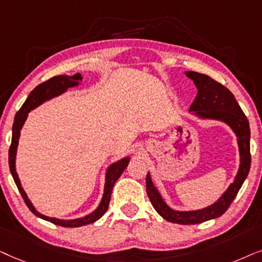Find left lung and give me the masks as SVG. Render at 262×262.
I'll list each match as a JSON object with an SVG mask.
<instances>
[{
    "label": "left lung",
    "mask_w": 262,
    "mask_h": 262,
    "mask_svg": "<svg viewBox=\"0 0 262 262\" xmlns=\"http://www.w3.org/2000/svg\"><path fill=\"white\" fill-rule=\"evenodd\" d=\"M186 75L193 80L195 86L198 87V95L189 110L194 111L200 117L214 118V120L228 123L236 133L241 155L239 170L233 183L230 184L228 190L215 204L200 211L177 212L171 210L163 201L159 191L153 186L149 173H147L146 189H147L149 201L155 210L167 222L182 225H191L218 218L225 213L248 176L252 156H250V128L248 118L243 114L232 93L225 86H223L222 83L217 82L208 75L195 72H187Z\"/></svg>",
    "instance_id": "left-lung-1"
}]
</instances>
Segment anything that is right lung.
Listing matches in <instances>:
<instances>
[{"mask_svg": "<svg viewBox=\"0 0 262 262\" xmlns=\"http://www.w3.org/2000/svg\"><path fill=\"white\" fill-rule=\"evenodd\" d=\"M82 80L81 74H75L73 76H68V75H57L54 76V78L47 80V81L41 82L38 85L36 89H34L32 92L30 93L29 98L26 99V102L24 103V105L21 106V109L17 111L15 115V118H14V123H13V134H12V144H10L9 147V152H8V160H9V169L10 172H12V176L14 179V182H15L17 189H19L20 194L25 201V204L27 205V207L30 208V211L32 212L33 214H36L37 217H39L41 219H45V221L51 222L52 224L63 226V228H78V226H83L87 224H91V223H95L96 221L102 217V215L105 213L107 207H109V202H110V198H111V191H113L114 184L116 181L118 180V177L122 175V172L124 171L125 167L128 166L129 163V158H124L117 162L116 164H113L109 167L106 172V182H105V188H104V194H103V199L100 201V205L98 208L86 217L80 218V219H74V221H61V219H56V218H49L45 217V215L40 214L39 212L36 211V208L32 206L31 201L27 199V195L25 191H24L21 183H20L19 177H17V173L15 171V155H16V147H17V142H19V137H20V130H21L24 122L26 121L27 115L31 110H33L34 107L39 105L45 100L52 98V97H56L61 93H63L68 87H73L76 86L78 83Z\"/></svg>", "mask_w": 262, "mask_h": 262, "instance_id": "add662e5", "label": "right lung"}]
</instances>
